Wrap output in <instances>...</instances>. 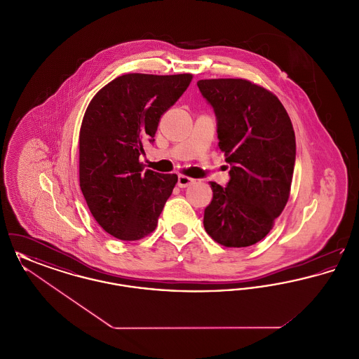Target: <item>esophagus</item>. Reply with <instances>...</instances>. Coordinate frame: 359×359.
Returning a JSON list of instances; mask_svg holds the SVG:
<instances>
[{
	"mask_svg": "<svg viewBox=\"0 0 359 359\" xmlns=\"http://www.w3.org/2000/svg\"><path fill=\"white\" fill-rule=\"evenodd\" d=\"M195 180L194 179H191V177H188V176H184V175H179V177H177V186L180 188H186L189 186V184H192Z\"/></svg>",
	"mask_w": 359,
	"mask_h": 359,
	"instance_id": "obj_1",
	"label": "esophagus"
}]
</instances>
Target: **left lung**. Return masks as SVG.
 Segmentation results:
<instances>
[{
    "instance_id": "left-lung-1",
    "label": "left lung",
    "mask_w": 359,
    "mask_h": 359,
    "mask_svg": "<svg viewBox=\"0 0 359 359\" xmlns=\"http://www.w3.org/2000/svg\"><path fill=\"white\" fill-rule=\"evenodd\" d=\"M198 87L215 111L218 147L230 164L226 187L210 182L205 231L226 248H246L266 237L288 202L293 126L273 93L250 81L202 79Z\"/></svg>"
}]
</instances>
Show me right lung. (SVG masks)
I'll return each instance as SVG.
<instances>
[{
    "label": "right lung",
    "instance_id": "right-lung-1",
    "mask_svg": "<svg viewBox=\"0 0 359 359\" xmlns=\"http://www.w3.org/2000/svg\"><path fill=\"white\" fill-rule=\"evenodd\" d=\"M191 81V74H125L87 106L79 133V183L94 219L116 238L149 236L171 196L177 176L144 171L140 156Z\"/></svg>",
    "mask_w": 359,
    "mask_h": 359
}]
</instances>
